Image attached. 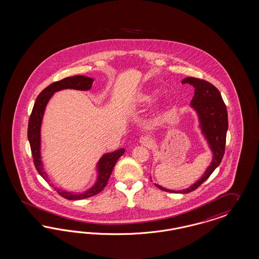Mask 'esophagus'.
<instances>
[{"label":"esophagus","mask_w":259,"mask_h":259,"mask_svg":"<svg viewBox=\"0 0 259 259\" xmlns=\"http://www.w3.org/2000/svg\"><path fill=\"white\" fill-rule=\"evenodd\" d=\"M140 143H142V145L143 146H146V147H150L152 145L151 139L149 138V137H146V136H144V137H142L141 138V140H140Z\"/></svg>","instance_id":"34e87169"}]
</instances>
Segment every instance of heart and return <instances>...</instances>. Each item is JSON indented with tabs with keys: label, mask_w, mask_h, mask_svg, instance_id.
<instances>
[{
	"label": "heart",
	"mask_w": 259,
	"mask_h": 259,
	"mask_svg": "<svg viewBox=\"0 0 259 259\" xmlns=\"http://www.w3.org/2000/svg\"><path fill=\"white\" fill-rule=\"evenodd\" d=\"M152 98H153V93H147V94H145V95H143L141 99H142V101L148 102V101L151 100Z\"/></svg>",
	"instance_id": "b5f03b06"
}]
</instances>
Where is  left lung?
I'll return each mask as SVG.
<instances>
[{"label":"left lung","mask_w":259,"mask_h":259,"mask_svg":"<svg viewBox=\"0 0 259 259\" xmlns=\"http://www.w3.org/2000/svg\"><path fill=\"white\" fill-rule=\"evenodd\" d=\"M182 83L189 84L195 88L194 97L192 98L190 106L198 114L202 133L205 136L212 150L213 159L211 164L205 170L203 177L199 179L190 188L180 191H174L156 185L163 191L174 193H188L195 190L211 175L216 167L221 163L225 154L226 138L229 126L226 104L224 103L220 92L215 86L207 81L195 77H187L182 81Z\"/></svg>","instance_id":"1"}]
</instances>
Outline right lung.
<instances>
[{
    "instance_id": "1",
    "label": "right lung",
    "mask_w": 259,
    "mask_h": 259,
    "mask_svg": "<svg viewBox=\"0 0 259 259\" xmlns=\"http://www.w3.org/2000/svg\"><path fill=\"white\" fill-rule=\"evenodd\" d=\"M93 81H94L93 78H90L84 75H75L71 77H66L62 80L56 81L52 83L51 85H49L39 94V96L36 98L34 106L28 120L27 139L30 144V149H31V154H32L36 170L43 178L45 179L46 181H49V179L43 168L41 155H40V143H41L40 128H41L43 115L45 112L46 105L55 92L63 89L88 91L92 87ZM124 149L121 148L113 153H108L102 156V158L99 160L98 163V181L96 185L93 188H90L89 190H87L86 192L75 194V193L68 192L57 188H54V189L57 191V193L60 196L68 200H81V199H86V198L97 195L106 187L108 180L112 174V171L114 169L116 161L119 159V157H121L124 154Z\"/></svg>"
}]
</instances>
